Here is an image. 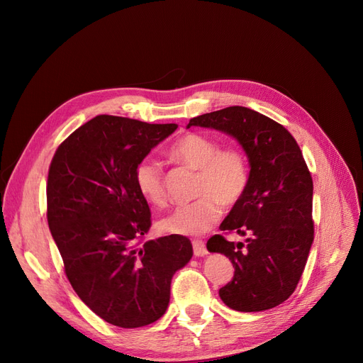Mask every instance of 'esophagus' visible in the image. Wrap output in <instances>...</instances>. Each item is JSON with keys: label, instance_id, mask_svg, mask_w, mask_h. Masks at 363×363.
I'll list each match as a JSON object with an SVG mask.
<instances>
[{"label": "esophagus", "instance_id": "obj_1", "mask_svg": "<svg viewBox=\"0 0 363 363\" xmlns=\"http://www.w3.org/2000/svg\"><path fill=\"white\" fill-rule=\"evenodd\" d=\"M192 247H194V255L196 257H203V256L207 255V248H206V244L203 242V240L194 239L192 240Z\"/></svg>", "mask_w": 363, "mask_h": 363}]
</instances>
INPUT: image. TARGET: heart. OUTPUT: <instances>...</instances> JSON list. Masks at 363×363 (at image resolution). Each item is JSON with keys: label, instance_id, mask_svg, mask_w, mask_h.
<instances>
[{"label": "heart", "instance_id": "heart-1", "mask_svg": "<svg viewBox=\"0 0 363 363\" xmlns=\"http://www.w3.org/2000/svg\"><path fill=\"white\" fill-rule=\"evenodd\" d=\"M169 157L182 167L196 171L195 196L199 200L174 208L159 221L163 233L196 236L211 230L221 216L223 207L236 206L250 183V163L238 147H223L207 135L186 133L174 142ZM135 184L139 194L156 207L167 203L162 164L144 159L136 164Z\"/></svg>", "mask_w": 363, "mask_h": 363}]
</instances>
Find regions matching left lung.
I'll use <instances>...</instances> for the list:
<instances>
[{"label":"left lung","mask_w":363,"mask_h":363,"mask_svg":"<svg viewBox=\"0 0 363 363\" xmlns=\"http://www.w3.org/2000/svg\"><path fill=\"white\" fill-rule=\"evenodd\" d=\"M192 125L233 136L250 162L245 195L219 225L247 236L245 244L223 235L207 240L235 268L219 296L238 312L272 309L295 291L313 242V182L301 150L281 124L242 106L192 118L186 128Z\"/></svg>","instance_id":"1"}]
</instances>
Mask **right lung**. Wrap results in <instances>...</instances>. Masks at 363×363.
<instances>
[{
  "label": "right lung",
  "instance_id": "1",
  "mask_svg": "<svg viewBox=\"0 0 363 363\" xmlns=\"http://www.w3.org/2000/svg\"><path fill=\"white\" fill-rule=\"evenodd\" d=\"M177 124L98 115L59 145L47 183V218L65 274L80 300L108 324L144 327L167 312L171 280L194 255L186 236L144 242L147 200L136 164Z\"/></svg>",
  "mask_w": 363,
  "mask_h": 363
}]
</instances>
